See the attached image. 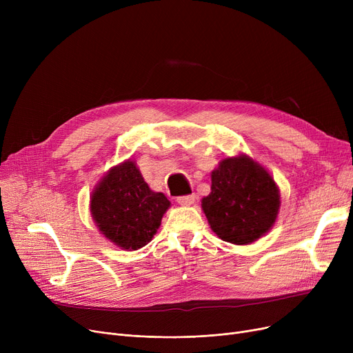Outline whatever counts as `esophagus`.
I'll return each mask as SVG.
<instances>
[{
    "instance_id": "esophagus-1",
    "label": "esophagus",
    "mask_w": 353,
    "mask_h": 353,
    "mask_svg": "<svg viewBox=\"0 0 353 353\" xmlns=\"http://www.w3.org/2000/svg\"><path fill=\"white\" fill-rule=\"evenodd\" d=\"M196 200L194 194H189V196H180L177 197V203L181 206H192Z\"/></svg>"
}]
</instances>
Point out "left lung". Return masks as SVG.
Masks as SVG:
<instances>
[{"instance_id":"obj_1","label":"left lung","mask_w":353,"mask_h":353,"mask_svg":"<svg viewBox=\"0 0 353 353\" xmlns=\"http://www.w3.org/2000/svg\"><path fill=\"white\" fill-rule=\"evenodd\" d=\"M210 176L212 192L201 199V209L221 240L250 245L273 228L281 192L261 163L242 153L221 160Z\"/></svg>"}]
</instances>
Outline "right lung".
I'll use <instances>...</instances> for the list:
<instances>
[{"mask_svg":"<svg viewBox=\"0 0 353 353\" xmlns=\"http://www.w3.org/2000/svg\"><path fill=\"white\" fill-rule=\"evenodd\" d=\"M169 208L170 201L148 188L130 159L111 167L90 197V213L100 233L124 250L150 242Z\"/></svg>","mask_w":353,"mask_h":353,"instance_id":"add662e5","label":"right lung"}]
</instances>
